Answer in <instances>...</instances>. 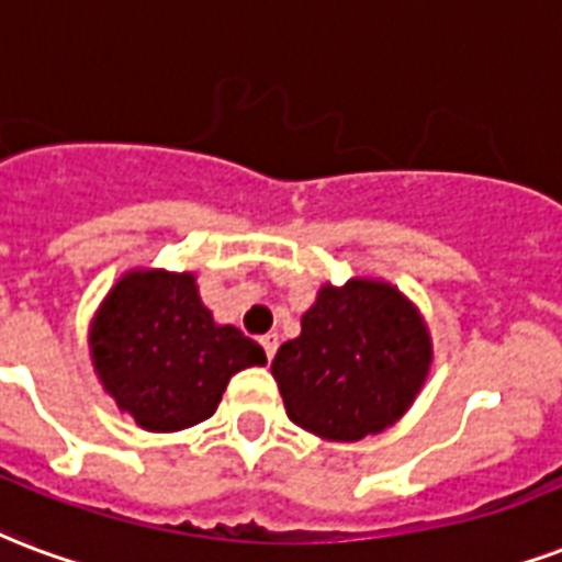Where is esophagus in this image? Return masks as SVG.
<instances>
[{
	"mask_svg": "<svg viewBox=\"0 0 562 562\" xmlns=\"http://www.w3.org/2000/svg\"><path fill=\"white\" fill-rule=\"evenodd\" d=\"M262 348H265V357L273 359V353H277V348H280V336H277V333L262 336Z\"/></svg>",
	"mask_w": 562,
	"mask_h": 562,
	"instance_id": "obj_1",
	"label": "esophagus"
}]
</instances>
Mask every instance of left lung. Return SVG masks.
Masks as SVG:
<instances>
[{"instance_id":"obj_1","label":"left lung","mask_w":562,"mask_h":562,"mask_svg":"<svg viewBox=\"0 0 562 562\" xmlns=\"http://www.w3.org/2000/svg\"><path fill=\"white\" fill-rule=\"evenodd\" d=\"M434 366L430 327L392 282H324L300 336L271 362L285 413L327 442H359L406 415Z\"/></svg>"}]
</instances>
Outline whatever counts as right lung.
Masks as SVG:
<instances>
[{"mask_svg":"<svg viewBox=\"0 0 562 562\" xmlns=\"http://www.w3.org/2000/svg\"><path fill=\"white\" fill-rule=\"evenodd\" d=\"M93 374L120 413L149 434H177L212 418L233 374L265 366V350L217 324L196 273L128 268L88 327Z\"/></svg>","mask_w":562,"mask_h":562,"instance_id":"1","label":"right lung"}]
</instances>
